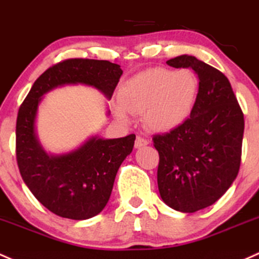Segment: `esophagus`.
I'll return each mask as SVG.
<instances>
[{"instance_id":"esophagus-1","label":"esophagus","mask_w":259,"mask_h":259,"mask_svg":"<svg viewBox=\"0 0 259 259\" xmlns=\"http://www.w3.org/2000/svg\"><path fill=\"white\" fill-rule=\"evenodd\" d=\"M149 144V141L146 140V139L141 138V137H138L137 140H135V148L137 149H140L143 148V146H146Z\"/></svg>"}]
</instances>
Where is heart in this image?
<instances>
[{
    "label": "heart",
    "instance_id": "1",
    "mask_svg": "<svg viewBox=\"0 0 259 259\" xmlns=\"http://www.w3.org/2000/svg\"><path fill=\"white\" fill-rule=\"evenodd\" d=\"M198 78L184 68L174 72L151 68L130 78L121 87L114 114L127 121V113L140 115L151 130L168 133L184 125L194 111L198 95Z\"/></svg>",
    "mask_w": 259,
    "mask_h": 259
}]
</instances>
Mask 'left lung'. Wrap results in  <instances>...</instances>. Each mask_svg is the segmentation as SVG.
<instances>
[{
    "mask_svg": "<svg viewBox=\"0 0 259 259\" xmlns=\"http://www.w3.org/2000/svg\"><path fill=\"white\" fill-rule=\"evenodd\" d=\"M192 68L200 80L197 102L189 120L152 138L159 151L157 186L162 201L192 213L213 205L238 175L244 119L230 80L194 56L166 62Z\"/></svg>",
    "mask_w": 259,
    "mask_h": 259,
    "instance_id": "left-lung-1",
    "label": "left lung"
}]
</instances>
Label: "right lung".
Returning <instances> with one entry per match:
<instances>
[{
    "instance_id": "obj_1",
    "label": "right lung",
    "mask_w": 259,
    "mask_h": 259,
    "mask_svg": "<svg viewBox=\"0 0 259 259\" xmlns=\"http://www.w3.org/2000/svg\"><path fill=\"white\" fill-rule=\"evenodd\" d=\"M121 74L120 65L109 61L67 59L48 68L34 81L18 110L16 155L21 176L34 197L57 216L80 221L103 211L116 172L134 148L135 135L118 139L95 135L74 150L50 154L37 135L38 107L48 92L73 84L93 87L110 99Z\"/></svg>"
}]
</instances>
